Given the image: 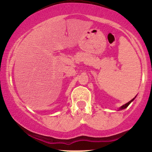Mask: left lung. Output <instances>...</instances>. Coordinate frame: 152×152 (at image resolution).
Masks as SVG:
<instances>
[{"label": "left lung", "mask_w": 152, "mask_h": 152, "mask_svg": "<svg viewBox=\"0 0 152 152\" xmlns=\"http://www.w3.org/2000/svg\"><path fill=\"white\" fill-rule=\"evenodd\" d=\"M136 97H134V98L133 99H132V100L130 101V102H129L128 103H126V104H124V105H123V106H121V107L119 108V110H122V109H126V108L127 107V106H128L129 105V104H131V103H132V102H133V101L134 100V99H135Z\"/></svg>", "instance_id": "1"}]
</instances>
